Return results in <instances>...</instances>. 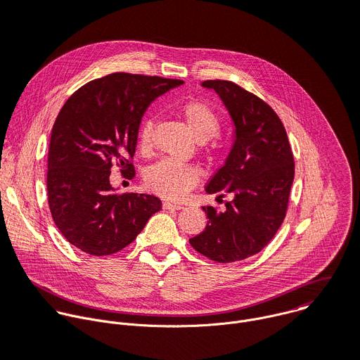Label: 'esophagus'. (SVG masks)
Returning <instances> with one entry per match:
<instances>
[{
	"instance_id": "esophagus-1",
	"label": "esophagus",
	"mask_w": 360,
	"mask_h": 360,
	"mask_svg": "<svg viewBox=\"0 0 360 360\" xmlns=\"http://www.w3.org/2000/svg\"><path fill=\"white\" fill-rule=\"evenodd\" d=\"M164 210L179 211V210H182V205H179V203H172V202H164Z\"/></svg>"
}]
</instances>
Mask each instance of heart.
<instances>
[{
	"instance_id": "heart-1",
	"label": "heart",
	"mask_w": 360,
	"mask_h": 360,
	"mask_svg": "<svg viewBox=\"0 0 360 360\" xmlns=\"http://www.w3.org/2000/svg\"><path fill=\"white\" fill-rule=\"evenodd\" d=\"M181 115L198 142H207L217 136L221 129V121L215 111L199 101L188 102L181 108ZM152 120H145L139 128L138 146L141 150L150 148ZM145 185L152 192L164 198L181 199L199 179V172L191 165L162 160L145 171Z\"/></svg>"
}]
</instances>
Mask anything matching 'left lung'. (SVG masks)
<instances>
[{"mask_svg":"<svg viewBox=\"0 0 360 360\" xmlns=\"http://www.w3.org/2000/svg\"><path fill=\"white\" fill-rule=\"evenodd\" d=\"M214 89L233 124V142L222 168L208 182V193L231 195L225 211L202 207L208 224L189 239L207 258L229 264L261 252L282 225L295 165L283 124L261 98L229 81H203Z\"/></svg>","mask_w":360,"mask_h":360,"instance_id":"1","label":"left lung"}]
</instances>
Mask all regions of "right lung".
<instances>
[{
    "label": "right lung",
    "mask_w": 360,
    "mask_h": 360,
    "mask_svg": "<svg viewBox=\"0 0 360 360\" xmlns=\"http://www.w3.org/2000/svg\"><path fill=\"white\" fill-rule=\"evenodd\" d=\"M184 81L115 72L75 91L51 134L46 189L53 219L79 250L112 255L128 246L162 208L148 193L117 195L112 165L129 178L138 131L148 107Z\"/></svg>",
    "instance_id": "1"
}]
</instances>
